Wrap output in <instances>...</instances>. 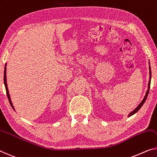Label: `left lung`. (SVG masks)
Returning a JSON list of instances; mask_svg holds the SVG:
<instances>
[{"label":"left lung","mask_w":157,"mask_h":157,"mask_svg":"<svg viewBox=\"0 0 157 157\" xmlns=\"http://www.w3.org/2000/svg\"><path fill=\"white\" fill-rule=\"evenodd\" d=\"M149 75H150V79H149V84H148V90L147 91V93H146V95H145V97H144V98L143 99V100H142V102L140 103V104H139V106L137 107L136 109H135L134 111H132L131 112V113L129 114V115H128V117H130V116H132L133 114H135V113H137V111H139V110L140 109V108H141V107L142 106V105L144 104V103L145 102V101H146V99H147V96H148V94H149V88H150V83H151V67H150V66H149Z\"/></svg>","instance_id":"obj_1"}]
</instances>
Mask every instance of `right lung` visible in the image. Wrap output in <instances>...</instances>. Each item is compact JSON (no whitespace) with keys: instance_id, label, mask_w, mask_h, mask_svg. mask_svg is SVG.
<instances>
[{"instance_id":"right-lung-1","label":"right lung","mask_w":157,"mask_h":157,"mask_svg":"<svg viewBox=\"0 0 157 157\" xmlns=\"http://www.w3.org/2000/svg\"><path fill=\"white\" fill-rule=\"evenodd\" d=\"M4 84H5V86H6V94H7V96H8V98L9 102H10V105H11V106L13 107V109H14L13 105V104H12V101H11V100H10V94H9L8 88V85H7V80H6V67H5V70H4Z\"/></svg>"}]
</instances>
